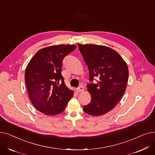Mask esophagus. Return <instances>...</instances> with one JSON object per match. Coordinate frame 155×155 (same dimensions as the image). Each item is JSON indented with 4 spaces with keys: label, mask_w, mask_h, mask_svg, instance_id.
Instances as JSON below:
<instances>
[{
    "label": "esophagus",
    "mask_w": 155,
    "mask_h": 155,
    "mask_svg": "<svg viewBox=\"0 0 155 155\" xmlns=\"http://www.w3.org/2000/svg\"><path fill=\"white\" fill-rule=\"evenodd\" d=\"M77 91L78 92H83L84 91V87L82 85H81V86H80L79 87H78L77 88Z\"/></svg>",
    "instance_id": "obj_1"
}]
</instances>
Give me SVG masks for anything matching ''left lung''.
Returning <instances> with one entry per match:
<instances>
[{
	"label": "left lung",
	"mask_w": 155,
	"mask_h": 155,
	"mask_svg": "<svg viewBox=\"0 0 155 155\" xmlns=\"http://www.w3.org/2000/svg\"><path fill=\"white\" fill-rule=\"evenodd\" d=\"M78 49L92 82L87 85L91 102L83 109L91 116L105 114L115 107L125 92L129 75L127 64L117 52L107 46L78 44ZM97 77L98 80L94 84L92 82Z\"/></svg>",
	"instance_id": "left-lung-1"
}]
</instances>
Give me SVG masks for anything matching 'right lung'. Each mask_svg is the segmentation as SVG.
<instances>
[{
  "label": "right lung",
  "mask_w": 155,
  "mask_h": 155,
  "mask_svg": "<svg viewBox=\"0 0 155 155\" xmlns=\"http://www.w3.org/2000/svg\"><path fill=\"white\" fill-rule=\"evenodd\" d=\"M75 45L48 46L39 50L29 62L25 82L35 107L46 115L62 112L73 95L61 75L63 58L73 51Z\"/></svg>",
  "instance_id": "add662e5"
}]
</instances>
